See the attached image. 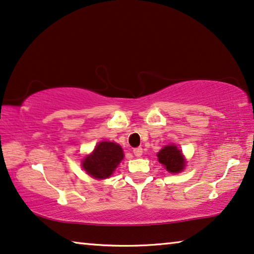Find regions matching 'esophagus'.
<instances>
[{
  "instance_id": "esophagus-1",
  "label": "esophagus",
  "mask_w": 254,
  "mask_h": 254,
  "mask_svg": "<svg viewBox=\"0 0 254 254\" xmlns=\"http://www.w3.org/2000/svg\"><path fill=\"white\" fill-rule=\"evenodd\" d=\"M133 154L135 158H140L142 155V148L141 147H138V148H134L133 149Z\"/></svg>"
}]
</instances>
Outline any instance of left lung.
I'll return each mask as SVG.
<instances>
[{
	"label": "left lung",
	"mask_w": 254,
	"mask_h": 254,
	"mask_svg": "<svg viewBox=\"0 0 254 254\" xmlns=\"http://www.w3.org/2000/svg\"><path fill=\"white\" fill-rule=\"evenodd\" d=\"M159 162L162 163L169 173H180L184 169L185 162L180 149L175 145L166 146L158 153Z\"/></svg>",
	"instance_id": "obj_1"
}]
</instances>
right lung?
Here are the masks:
<instances>
[{"label": "right lung", "mask_w": 254, "mask_h": 254, "mask_svg": "<svg viewBox=\"0 0 254 254\" xmlns=\"http://www.w3.org/2000/svg\"><path fill=\"white\" fill-rule=\"evenodd\" d=\"M124 158L123 151L115 142L101 141L91 155L83 161V168L92 177L108 178Z\"/></svg>", "instance_id": "obj_1"}]
</instances>
